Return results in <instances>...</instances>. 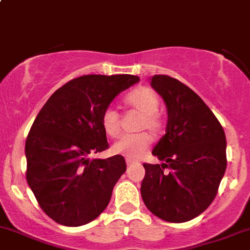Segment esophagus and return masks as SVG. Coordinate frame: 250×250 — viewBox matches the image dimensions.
<instances>
[{
    "label": "esophagus",
    "instance_id": "esophagus-1",
    "mask_svg": "<svg viewBox=\"0 0 250 250\" xmlns=\"http://www.w3.org/2000/svg\"><path fill=\"white\" fill-rule=\"evenodd\" d=\"M137 161H134V159H130V158H127L125 159V163H127V166H130V164L136 163Z\"/></svg>",
    "mask_w": 250,
    "mask_h": 250
}]
</instances>
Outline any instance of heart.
Here are the masks:
<instances>
[{
    "label": "heart",
    "instance_id": "1",
    "mask_svg": "<svg viewBox=\"0 0 250 250\" xmlns=\"http://www.w3.org/2000/svg\"><path fill=\"white\" fill-rule=\"evenodd\" d=\"M125 104L130 108L141 112L142 118L139 120L137 129L147 128L152 133H158L162 128V118L158 113L159 100L158 94L152 88L146 86L137 87L125 96ZM101 125L108 137H117L121 132V116L113 107H107L101 114ZM150 136L146 132L134 134H125L121 137L112 147L114 154L127 157L130 159L139 158L143 156L150 146Z\"/></svg>",
    "mask_w": 250,
    "mask_h": 250
}]
</instances>
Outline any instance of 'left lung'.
Listing matches in <instances>:
<instances>
[{
	"label": "left lung",
	"instance_id": "obj_1",
	"mask_svg": "<svg viewBox=\"0 0 250 250\" xmlns=\"http://www.w3.org/2000/svg\"><path fill=\"white\" fill-rule=\"evenodd\" d=\"M150 86L166 102L168 121L152 150L163 163L143 164L141 194L153 214L183 223L203 213L217 195L227 168L226 134L208 105L184 83L156 75Z\"/></svg>",
	"mask_w": 250,
	"mask_h": 250
}]
</instances>
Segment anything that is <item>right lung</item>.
Instances as JSON below:
<instances>
[{"instance_id":"1","label":"right lung","mask_w":250,"mask_h":250,"mask_svg":"<svg viewBox=\"0 0 250 250\" xmlns=\"http://www.w3.org/2000/svg\"><path fill=\"white\" fill-rule=\"evenodd\" d=\"M132 75L73 78L48 98L26 139L27 183L55 222L80 227L108 206L114 184L125 172L122 156L91 159L109 147L101 114L116 96L133 86Z\"/></svg>"}]
</instances>
